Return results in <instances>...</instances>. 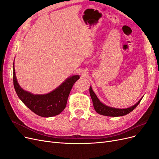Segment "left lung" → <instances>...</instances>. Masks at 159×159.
Here are the masks:
<instances>
[{
    "label": "left lung",
    "mask_w": 159,
    "mask_h": 159,
    "mask_svg": "<svg viewBox=\"0 0 159 159\" xmlns=\"http://www.w3.org/2000/svg\"><path fill=\"white\" fill-rule=\"evenodd\" d=\"M89 94L91 99H92L93 107L95 111L100 115L109 117H120L129 113L137 106L143 98L142 97L141 99H140V100H139L136 104H134L131 107L125 109H119L107 106V105L103 104L102 102H101L100 100L97 97V95H95L94 91L92 90L91 86L89 87Z\"/></svg>",
    "instance_id": "obj_1"
}]
</instances>
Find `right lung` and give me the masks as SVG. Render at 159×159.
<instances>
[{"label": "right lung", "instance_id": "obj_1", "mask_svg": "<svg viewBox=\"0 0 159 159\" xmlns=\"http://www.w3.org/2000/svg\"><path fill=\"white\" fill-rule=\"evenodd\" d=\"M13 64V82L17 95L26 107L36 115L43 117H50L58 115L66 108L70 91L79 75L67 78L58 87L51 92L38 95L24 90L18 84Z\"/></svg>", "mask_w": 159, "mask_h": 159}]
</instances>
